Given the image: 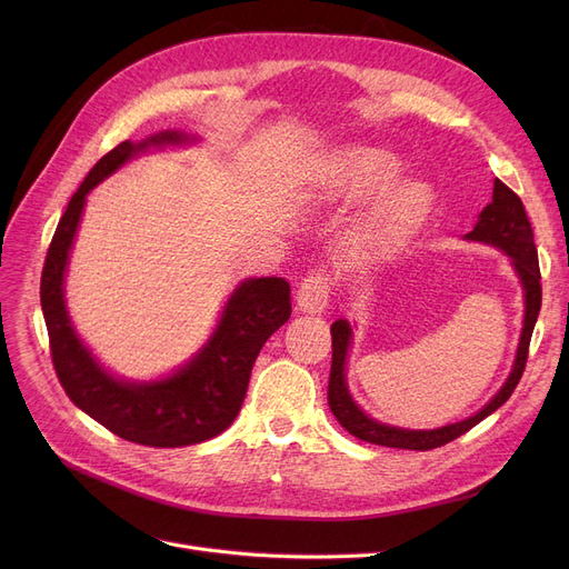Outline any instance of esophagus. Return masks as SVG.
Segmentation results:
<instances>
[{
    "label": "esophagus",
    "instance_id": "obj_1",
    "mask_svg": "<svg viewBox=\"0 0 569 569\" xmlns=\"http://www.w3.org/2000/svg\"><path fill=\"white\" fill-rule=\"evenodd\" d=\"M332 292V274L325 267H316L305 277V281L297 288V305L305 311L320 313L327 302H330Z\"/></svg>",
    "mask_w": 569,
    "mask_h": 569
}]
</instances>
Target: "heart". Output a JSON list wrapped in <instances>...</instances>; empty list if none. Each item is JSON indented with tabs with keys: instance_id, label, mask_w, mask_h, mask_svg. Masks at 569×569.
Wrapping results in <instances>:
<instances>
[{
	"instance_id": "obj_1",
	"label": "heart",
	"mask_w": 569,
	"mask_h": 569,
	"mask_svg": "<svg viewBox=\"0 0 569 569\" xmlns=\"http://www.w3.org/2000/svg\"><path fill=\"white\" fill-rule=\"evenodd\" d=\"M399 174V163L392 154L371 147H357L343 154L339 163L341 189L348 196H367L385 189ZM431 193L422 184H403L387 193L373 217L362 230V242L367 247H385L397 237L420 223L429 212Z\"/></svg>"
}]
</instances>
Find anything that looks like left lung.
<instances>
[{"label": "left lung", "instance_id": "1", "mask_svg": "<svg viewBox=\"0 0 569 569\" xmlns=\"http://www.w3.org/2000/svg\"><path fill=\"white\" fill-rule=\"evenodd\" d=\"M468 239H477V242L493 244L507 256L512 258L517 272L521 277L523 290H526V316H523V332L517 350L515 369L502 385V390L480 410L477 415L468 417L463 422L447 425L442 429L433 431H408L397 427H385L371 417H367L360 408H357L346 390V350L350 343V325L346 320H337L332 325V369H330V387H327V403H330L339 425L350 431L355 438L385 445V447H399V450H417L427 452L452 442L455 438L470 431L475 425H480L485 417H489L493 410H498L507 399L512 397L517 385L523 376L526 360H528V348L530 337L537 322V313L542 307V283H540V262H537V249H535V234L532 226L528 221L526 207L521 198L502 184L500 179H493V200L482 209L480 221L472 228V232L466 234Z\"/></svg>", "mask_w": 569, "mask_h": 569}]
</instances>
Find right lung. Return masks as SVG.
<instances>
[{
  "label": "right lung",
  "mask_w": 569,
  "mask_h": 569,
  "mask_svg": "<svg viewBox=\"0 0 569 569\" xmlns=\"http://www.w3.org/2000/svg\"><path fill=\"white\" fill-rule=\"evenodd\" d=\"M166 131L144 142H119L87 172L57 223L41 274V309L54 373L69 399L114 436L147 447H184L226 431L244 403L256 357L290 318V283L249 279L234 290L217 332L202 352L172 378L149 385L108 376L76 337L64 309V269L87 191L149 144L182 142Z\"/></svg>",
  "instance_id": "add662e5"
}]
</instances>
